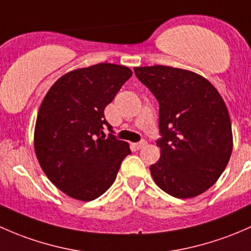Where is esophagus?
<instances>
[{"instance_id": "esophagus-1", "label": "esophagus", "mask_w": 251, "mask_h": 251, "mask_svg": "<svg viewBox=\"0 0 251 251\" xmlns=\"http://www.w3.org/2000/svg\"><path fill=\"white\" fill-rule=\"evenodd\" d=\"M146 145H147L146 140H141V141H139V143L134 144V146H135L136 150H140V149H143V147L146 146Z\"/></svg>"}]
</instances>
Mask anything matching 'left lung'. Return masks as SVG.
<instances>
[{"label":"left lung","instance_id":"1","mask_svg":"<svg viewBox=\"0 0 251 251\" xmlns=\"http://www.w3.org/2000/svg\"><path fill=\"white\" fill-rule=\"evenodd\" d=\"M159 104L161 158L150 167L159 188L176 198L205 192L220 177L233 147L228 111L201 75L170 66L134 68Z\"/></svg>","mask_w":251,"mask_h":251}]
</instances>
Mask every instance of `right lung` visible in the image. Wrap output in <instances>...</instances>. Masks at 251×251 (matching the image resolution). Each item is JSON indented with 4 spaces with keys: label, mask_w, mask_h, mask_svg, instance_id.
Returning <instances> with one entry per match:
<instances>
[{
    "label": "right lung",
    "mask_w": 251,
    "mask_h": 251,
    "mask_svg": "<svg viewBox=\"0 0 251 251\" xmlns=\"http://www.w3.org/2000/svg\"><path fill=\"white\" fill-rule=\"evenodd\" d=\"M131 75L126 66L108 63L74 70L50 87L41 104L33 138L38 163L75 200L89 202L106 192L130 154L129 144L112 134L104 110Z\"/></svg>",
    "instance_id": "obj_1"
}]
</instances>
